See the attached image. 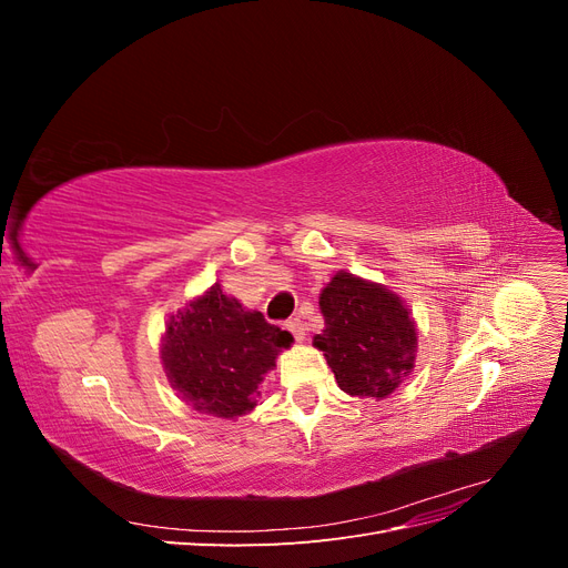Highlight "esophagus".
I'll use <instances>...</instances> for the list:
<instances>
[{
	"instance_id": "1",
	"label": "esophagus",
	"mask_w": 568,
	"mask_h": 568,
	"mask_svg": "<svg viewBox=\"0 0 568 568\" xmlns=\"http://www.w3.org/2000/svg\"><path fill=\"white\" fill-rule=\"evenodd\" d=\"M284 326H286V329L291 332V336H294L296 341H303V338H305V326H303V322H301L298 317H291V320H286V322H284Z\"/></svg>"
}]
</instances>
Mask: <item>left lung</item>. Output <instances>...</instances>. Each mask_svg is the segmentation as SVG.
<instances>
[{"label":"left lung","mask_w":568,"mask_h":568,"mask_svg":"<svg viewBox=\"0 0 568 568\" xmlns=\"http://www.w3.org/2000/svg\"><path fill=\"white\" fill-rule=\"evenodd\" d=\"M324 329L315 346L324 353L341 390L359 398H386L415 363L417 332L403 301L351 272H338L320 294Z\"/></svg>","instance_id":"8db88e82"}]
</instances>
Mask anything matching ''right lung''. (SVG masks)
Returning <instances> with one entry per match:
<instances>
[{"label": "right lung", "mask_w": 568, "mask_h": 568, "mask_svg": "<svg viewBox=\"0 0 568 568\" xmlns=\"http://www.w3.org/2000/svg\"><path fill=\"white\" fill-rule=\"evenodd\" d=\"M288 343V332L213 286L170 317L161 355L170 386L196 409L232 419L255 407L265 372Z\"/></svg>", "instance_id": "right-lung-1"}]
</instances>
